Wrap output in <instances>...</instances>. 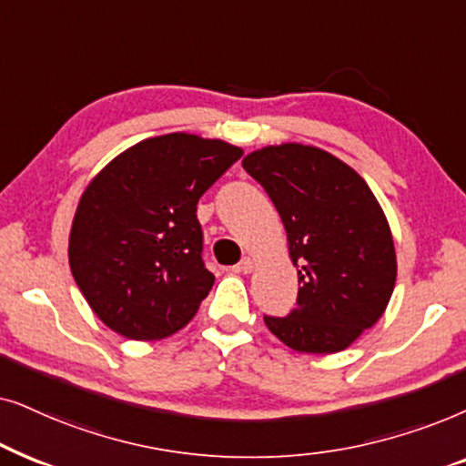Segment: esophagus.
Returning <instances> with one entry per match:
<instances>
[{
  "label": "esophagus",
  "instance_id": "1",
  "mask_svg": "<svg viewBox=\"0 0 466 466\" xmlns=\"http://www.w3.org/2000/svg\"><path fill=\"white\" fill-rule=\"evenodd\" d=\"M253 259L251 258H243L240 262L237 264V272H243V275H249V272L253 270Z\"/></svg>",
  "mask_w": 466,
  "mask_h": 466
}]
</instances>
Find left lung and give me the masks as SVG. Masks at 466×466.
Segmentation results:
<instances>
[{
    "label": "left lung",
    "instance_id": "obj_1",
    "mask_svg": "<svg viewBox=\"0 0 466 466\" xmlns=\"http://www.w3.org/2000/svg\"><path fill=\"white\" fill-rule=\"evenodd\" d=\"M243 168L279 210L300 285L296 309L264 315L266 326L296 351H343L394 291V240L380 202L356 170L318 147H264Z\"/></svg>",
    "mask_w": 466,
    "mask_h": 466
}]
</instances>
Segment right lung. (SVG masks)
I'll list each match as a JSON object with an SVG mask.
<instances>
[{"label":"right lung","instance_id":"right-lung-1","mask_svg":"<svg viewBox=\"0 0 466 466\" xmlns=\"http://www.w3.org/2000/svg\"><path fill=\"white\" fill-rule=\"evenodd\" d=\"M243 148L194 134L147 138L80 196L70 268L93 313L134 340L181 330L213 288L196 207Z\"/></svg>","mask_w":466,"mask_h":466}]
</instances>
